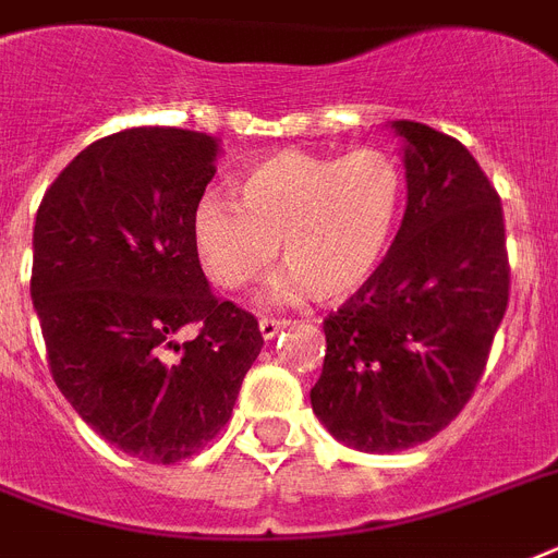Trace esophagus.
Returning a JSON list of instances; mask_svg holds the SVG:
<instances>
[{"instance_id": "1", "label": "esophagus", "mask_w": 558, "mask_h": 558, "mask_svg": "<svg viewBox=\"0 0 558 558\" xmlns=\"http://www.w3.org/2000/svg\"><path fill=\"white\" fill-rule=\"evenodd\" d=\"M287 327H289L287 318H269V315H263L260 318V332L266 341L275 339V336H278L280 330H287Z\"/></svg>"}]
</instances>
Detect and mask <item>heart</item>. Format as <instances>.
<instances>
[{"instance_id": "heart-1", "label": "heart", "mask_w": 558, "mask_h": 558, "mask_svg": "<svg viewBox=\"0 0 558 558\" xmlns=\"http://www.w3.org/2000/svg\"><path fill=\"white\" fill-rule=\"evenodd\" d=\"M240 202L208 191L193 208V243L217 287L257 283L280 257L275 298L344 301L379 269L405 214V168L390 150H283L236 177Z\"/></svg>"}]
</instances>
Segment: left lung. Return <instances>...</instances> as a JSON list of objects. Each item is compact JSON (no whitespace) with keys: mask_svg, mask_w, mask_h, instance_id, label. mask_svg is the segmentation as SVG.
I'll use <instances>...</instances> for the list:
<instances>
[{"mask_svg":"<svg viewBox=\"0 0 558 558\" xmlns=\"http://www.w3.org/2000/svg\"><path fill=\"white\" fill-rule=\"evenodd\" d=\"M408 205L379 269L324 318L327 356L310 390L332 437L390 454L432 440L484 376L507 301L501 196L446 133L393 121Z\"/></svg>","mask_w":558,"mask_h":558,"instance_id":"1","label":"left lung"}]
</instances>
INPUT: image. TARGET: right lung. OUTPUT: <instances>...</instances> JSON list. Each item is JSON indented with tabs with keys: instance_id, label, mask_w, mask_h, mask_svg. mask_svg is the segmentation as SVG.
I'll use <instances>...</instances> for the list:
<instances>
[{
	"instance_id": "1",
	"label": "right lung",
	"mask_w": 558,
	"mask_h": 558,
	"mask_svg": "<svg viewBox=\"0 0 558 558\" xmlns=\"http://www.w3.org/2000/svg\"><path fill=\"white\" fill-rule=\"evenodd\" d=\"M217 153L177 126L107 135L65 165L34 222L48 371L83 423L147 463L205 449L263 348L257 318L210 292L193 243Z\"/></svg>"
}]
</instances>
